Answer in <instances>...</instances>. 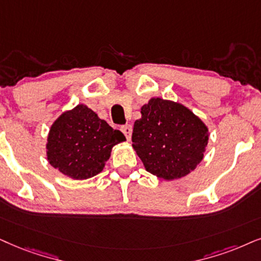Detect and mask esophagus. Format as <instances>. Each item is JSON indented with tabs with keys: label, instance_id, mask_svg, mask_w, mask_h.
<instances>
[{
	"label": "esophagus",
	"instance_id": "34e87169",
	"mask_svg": "<svg viewBox=\"0 0 261 261\" xmlns=\"http://www.w3.org/2000/svg\"><path fill=\"white\" fill-rule=\"evenodd\" d=\"M121 131H123V134L125 135V137H126L127 141L131 140V134H133V126L131 125H124V126H121Z\"/></svg>",
	"mask_w": 261,
	"mask_h": 261
}]
</instances>
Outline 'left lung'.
I'll return each mask as SVG.
<instances>
[{
  "mask_svg": "<svg viewBox=\"0 0 261 261\" xmlns=\"http://www.w3.org/2000/svg\"><path fill=\"white\" fill-rule=\"evenodd\" d=\"M135 121L133 147L148 172L166 180L196 169L208 143V128L183 105L153 97Z\"/></svg>",
  "mask_w": 261,
  "mask_h": 261,
  "instance_id": "obj_1",
  "label": "left lung"
}]
</instances>
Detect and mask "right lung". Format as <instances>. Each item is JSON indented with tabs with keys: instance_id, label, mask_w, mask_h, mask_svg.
I'll list each match as a JSON object with an SVG mask.
<instances>
[{
	"instance_id": "add662e5",
	"label": "right lung",
	"mask_w": 261,
	"mask_h": 261,
	"mask_svg": "<svg viewBox=\"0 0 261 261\" xmlns=\"http://www.w3.org/2000/svg\"><path fill=\"white\" fill-rule=\"evenodd\" d=\"M126 138L88 108L78 105L53 123L47 138V159L72 179H88L103 170L112 148Z\"/></svg>"
}]
</instances>
